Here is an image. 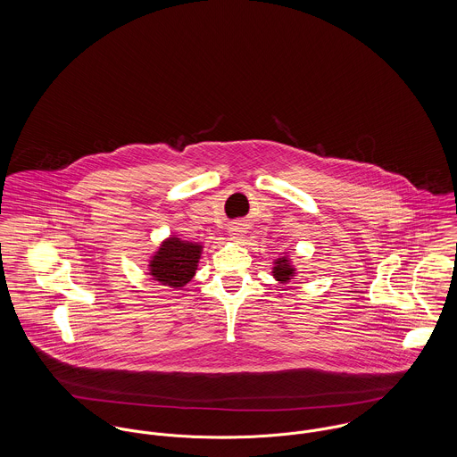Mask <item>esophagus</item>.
<instances>
[{"mask_svg": "<svg viewBox=\"0 0 457 457\" xmlns=\"http://www.w3.org/2000/svg\"><path fill=\"white\" fill-rule=\"evenodd\" d=\"M229 237L233 238V240H240L245 237V228L240 226V224H237V226H231L229 228Z\"/></svg>", "mask_w": 457, "mask_h": 457, "instance_id": "obj_1", "label": "esophagus"}]
</instances>
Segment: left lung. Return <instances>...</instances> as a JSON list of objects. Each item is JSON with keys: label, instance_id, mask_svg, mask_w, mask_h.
<instances>
[{"label": "left lung", "instance_id": "8db88e82", "mask_svg": "<svg viewBox=\"0 0 457 457\" xmlns=\"http://www.w3.org/2000/svg\"><path fill=\"white\" fill-rule=\"evenodd\" d=\"M272 276L276 281L279 283H288L290 279H294L296 276V269L292 264V259L288 255L278 257L274 261V268H272Z\"/></svg>", "mask_w": 457, "mask_h": 457}]
</instances>
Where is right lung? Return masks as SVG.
<instances>
[{"label": "right lung", "mask_w": 457, "mask_h": 457, "mask_svg": "<svg viewBox=\"0 0 457 457\" xmlns=\"http://www.w3.org/2000/svg\"><path fill=\"white\" fill-rule=\"evenodd\" d=\"M202 250L204 245L200 243L187 242L170 235L152 255L148 274L163 287L183 288L198 269Z\"/></svg>", "instance_id": "obj_1"}]
</instances>
